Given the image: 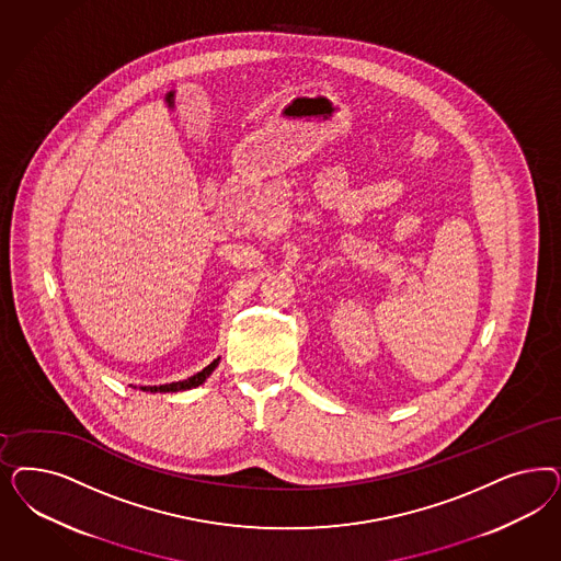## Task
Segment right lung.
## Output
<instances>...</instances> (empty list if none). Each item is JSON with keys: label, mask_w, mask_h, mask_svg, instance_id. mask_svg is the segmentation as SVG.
Segmentation results:
<instances>
[{"label": "right lung", "mask_w": 561, "mask_h": 561, "mask_svg": "<svg viewBox=\"0 0 561 561\" xmlns=\"http://www.w3.org/2000/svg\"><path fill=\"white\" fill-rule=\"evenodd\" d=\"M218 362H220V357L210 363V365H206L202 371H198V374L192 376V378H187V380L171 381V383H163V386H142L140 390H145V392H181V390L196 388L202 381H206V378L217 369Z\"/></svg>", "instance_id": "1"}]
</instances>
